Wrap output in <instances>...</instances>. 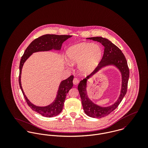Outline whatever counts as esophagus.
<instances>
[{
  "mask_svg": "<svg viewBox=\"0 0 148 148\" xmlns=\"http://www.w3.org/2000/svg\"><path fill=\"white\" fill-rule=\"evenodd\" d=\"M79 83V80L77 78H74L73 80V84L77 85Z\"/></svg>",
  "mask_w": 148,
  "mask_h": 148,
  "instance_id": "34e87169",
  "label": "esophagus"
}]
</instances>
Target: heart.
I'll list each match as a JSON object with an SVG mask.
<instances>
[{"instance_id": "obj_1", "label": "heart", "mask_w": 148, "mask_h": 148, "mask_svg": "<svg viewBox=\"0 0 148 148\" xmlns=\"http://www.w3.org/2000/svg\"><path fill=\"white\" fill-rule=\"evenodd\" d=\"M66 54L68 62L78 64L80 72L86 75L97 67L103 56V49L99 44L82 42L70 47Z\"/></svg>"}]
</instances>
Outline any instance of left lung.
I'll list each match as a JSON object with an SVG mask.
<instances>
[{
    "label": "left lung",
    "mask_w": 148,
    "mask_h": 148,
    "mask_svg": "<svg viewBox=\"0 0 148 148\" xmlns=\"http://www.w3.org/2000/svg\"><path fill=\"white\" fill-rule=\"evenodd\" d=\"M90 40L100 42L104 47V55L101 60L95 69L85 79L81 80L78 85V90L81 97L82 106L86 115L93 118H101L106 116L113 112L120 104L126 95L127 83L129 77V69L127 59L122 51L113 43L108 39L102 37H93L88 38ZM113 64L120 70L122 75V85L121 95L113 105L107 107H102L93 103L87 97L86 93V82L90 76L92 75L101 67L106 65Z\"/></svg>",
    "instance_id": "obj_1"
}]
</instances>
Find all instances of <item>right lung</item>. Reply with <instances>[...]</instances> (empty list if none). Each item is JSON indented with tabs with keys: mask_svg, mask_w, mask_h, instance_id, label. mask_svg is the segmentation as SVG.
Returning a JSON list of instances; mask_svg holds the SVG:
<instances>
[{
	"mask_svg": "<svg viewBox=\"0 0 148 148\" xmlns=\"http://www.w3.org/2000/svg\"><path fill=\"white\" fill-rule=\"evenodd\" d=\"M71 35H58L47 34L41 36L30 43L21 57L19 65V83L21 92L28 106L36 112L46 117H52L61 113L63 108L66 94L73 86V76L71 75L66 80L62 81L59 85L58 94L55 101L49 106H38L32 104L25 95L21 84V69L26 60L34 52L47 51L52 49L60 50L62 44Z\"/></svg>",
	"mask_w": 148,
	"mask_h": 148,
	"instance_id": "obj_1",
	"label": "right lung"
}]
</instances>
